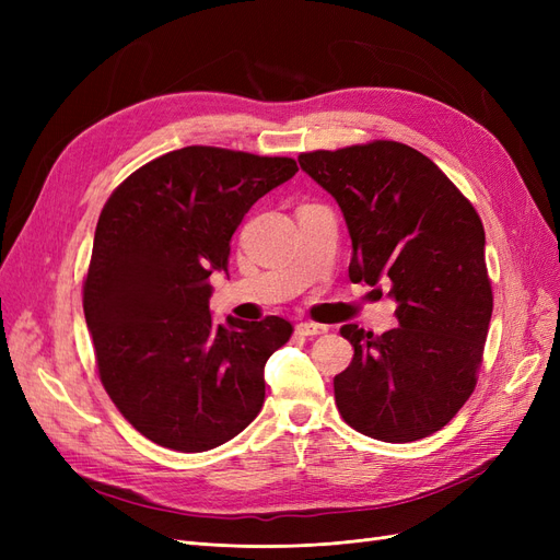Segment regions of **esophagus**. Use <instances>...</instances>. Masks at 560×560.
<instances>
[{
    "label": "esophagus",
    "instance_id": "esophagus-1",
    "mask_svg": "<svg viewBox=\"0 0 560 560\" xmlns=\"http://www.w3.org/2000/svg\"><path fill=\"white\" fill-rule=\"evenodd\" d=\"M327 325H319V322H299L296 331L303 336H319V334H327Z\"/></svg>",
    "mask_w": 560,
    "mask_h": 560
}]
</instances>
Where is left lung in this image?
<instances>
[{
	"mask_svg": "<svg viewBox=\"0 0 560 560\" xmlns=\"http://www.w3.org/2000/svg\"><path fill=\"white\" fill-rule=\"evenodd\" d=\"M299 165L341 208L352 282H389L399 327H341L354 348L334 378L338 413L389 444L442 430L477 387L493 315L481 217L460 189L409 144L374 140L317 149Z\"/></svg>",
	"mask_w": 560,
	"mask_h": 560,
	"instance_id": "8db88e82",
	"label": "left lung"
}]
</instances>
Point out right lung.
I'll use <instances>...</instances> for the list:
<instances>
[{"label": "right lung", "mask_w": 560, "mask_h": 560, "mask_svg": "<svg viewBox=\"0 0 560 560\" xmlns=\"http://www.w3.org/2000/svg\"><path fill=\"white\" fill-rule=\"evenodd\" d=\"M296 161L184 147L138 167L97 219L83 315L109 399L151 442L200 453L257 418L264 366L294 331L210 315V276L229 266L231 235Z\"/></svg>", "instance_id": "add662e5"}]
</instances>
